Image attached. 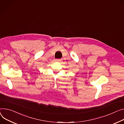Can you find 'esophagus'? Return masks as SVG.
Returning <instances> with one entry per match:
<instances>
[{
    "label": "esophagus",
    "mask_w": 124,
    "mask_h": 124,
    "mask_svg": "<svg viewBox=\"0 0 124 124\" xmlns=\"http://www.w3.org/2000/svg\"><path fill=\"white\" fill-rule=\"evenodd\" d=\"M55 61L57 62H60L61 61H62V59H55Z\"/></svg>",
    "instance_id": "obj_1"
}]
</instances>
